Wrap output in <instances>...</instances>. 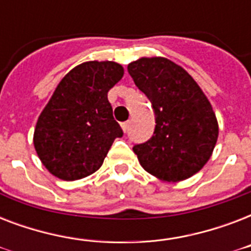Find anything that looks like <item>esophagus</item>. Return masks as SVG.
Segmentation results:
<instances>
[{
    "mask_svg": "<svg viewBox=\"0 0 251 251\" xmlns=\"http://www.w3.org/2000/svg\"><path fill=\"white\" fill-rule=\"evenodd\" d=\"M129 125H130V122L129 121H125V122H122L121 124V127H122V130H124V131H127V130H129Z\"/></svg>",
    "mask_w": 251,
    "mask_h": 251,
    "instance_id": "1",
    "label": "esophagus"
}]
</instances>
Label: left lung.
Wrapping results in <instances>:
<instances>
[{
    "mask_svg": "<svg viewBox=\"0 0 251 251\" xmlns=\"http://www.w3.org/2000/svg\"><path fill=\"white\" fill-rule=\"evenodd\" d=\"M155 113L152 137L133 151L146 171L168 182L195 175L214 151L219 126L212 106L193 78L175 62L139 58L127 66Z\"/></svg>",
    "mask_w": 251,
    "mask_h": 251,
    "instance_id": "left-lung-1",
    "label": "left lung"
}]
</instances>
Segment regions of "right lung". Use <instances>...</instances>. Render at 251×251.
<instances>
[{"mask_svg":"<svg viewBox=\"0 0 251 251\" xmlns=\"http://www.w3.org/2000/svg\"><path fill=\"white\" fill-rule=\"evenodd\" d=\"M122 75L121 65L90 61L58 83L33 134L37 155L52 175L74 181L101 167L114 139L124 135L108 101Z\"/></svg>","mask_w":251,"mask_h":251,"instance_id":"1","label":"right lung"}]
</instances>
